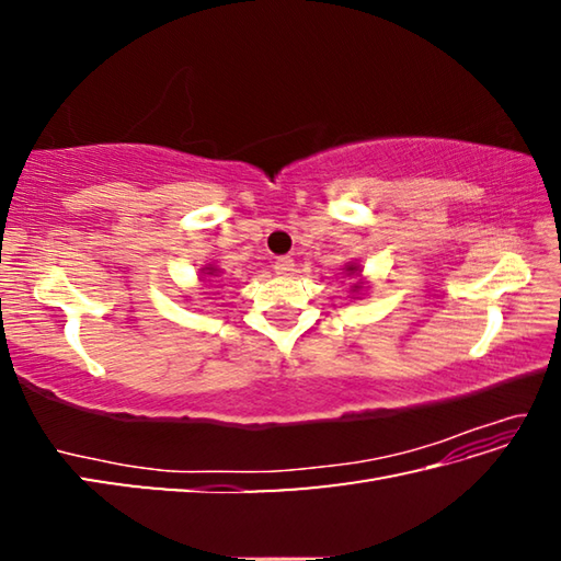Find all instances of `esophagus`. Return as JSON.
<instances>
[{"mask_svg":"<svg viewBox=\"0 0 561 561\" xmlns=\"http://www.w3.org/2000/svg\"><path fill=\"white\" fill-rule=\"evenodd\" d=\"M274 272L282 274V277H287V274L294 272V260L291 257H277V260H274Z\"/></svg>","mask_w":561,"mask_h":561,"instance_id":"obj_1","label":"esophagus"}]
</instances>
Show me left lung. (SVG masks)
I'll list each match as a JSON object with an SVG mask.
<instances>
[{
	"mask_svg": "<svg viewBox=\"0 0 561 561\" xmlns=\"http://www.w3.org/2000/svg\"><path fill=\"white\" fill-rule=\"evenodd\" d=\"M354 270H356V267H348V272H354Z\"/></svg>",
	"mask_w": 561,
	"mask_h": 561,
	"instance_id": "1",
	"label": "left lung"
}]
</instances>
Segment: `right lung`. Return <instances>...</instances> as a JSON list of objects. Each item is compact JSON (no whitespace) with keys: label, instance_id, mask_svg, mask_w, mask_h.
<instances>
[{"label":"right lung","instance_id":"1","mask_svg":"<svg viewBox=\"0 0 561 561\" xmlns=\"http://www.w3.org/2000/svg\"><path fill=\"white\" fill-rule=\"evenodd\" d=\"M207 274H213V272H207Z\"/></svg>","mask_w":561,"mask_h":561}]
</instances>
